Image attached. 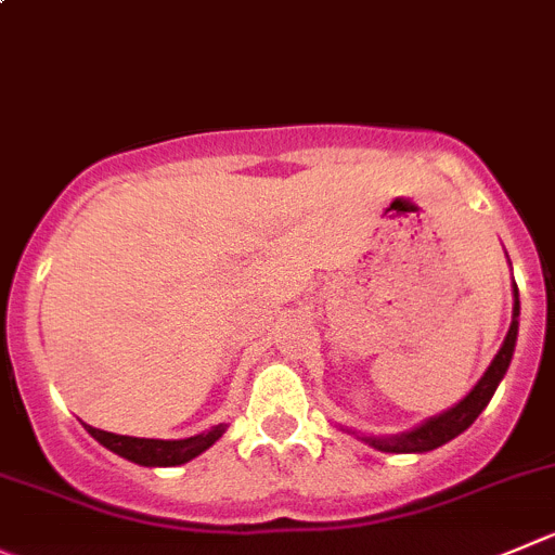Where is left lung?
Segmentation results:
<instances>
[{
  "label": "left lung",
  "mask_w": 555,
  "mask_h": 555,
  "mask_svg": "<svg viewBox=\"0 0 555 555\" xmlns=\"http://www.w3.org/2000/svg\"><path fill=\"white\" fill-rule=\"evenodd\" d=\"M512 297H515V305H512V324L509 332H506L504 343H501L499 353L493 357V362L488 365L485 376L474 384L472 392L455 403L452 409H447L444 414L430 416L422 425L411 427V430L398 433V436H362V441L371 447H376L378 452H395V455H411V452H430L436 447L447 444L455 436H461L474 420L485 411V405L493 398L495 387L504 378L506 367L512 362V353H515V340H518V315H520V299H518V286H512Z\"/></svg>",
  "instance_id": "1"
}]
</instances>
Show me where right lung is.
<instances>
[{"instance_id": "right-lung-1", "label": "right lung", "mask_w": 555, "mask_h": 555, "mask_svg": "<svg viewBox=\"0 0 555 555\" xmlns=\"http://www.w3.org/2000/svg\"><path fill=\"white\" fill-rule=\"evenodd\" d=\"M89 436L98 439L105 450L116 452L119 457H128L130 463L139 466H182V463L193 461L195 455L207 452L215 441L225 433V425H215L209 430L190 436V439L179 441H163V439H135V436H116V433L100 430V427L87 425Z\"/></svg>"}]
</instances>
